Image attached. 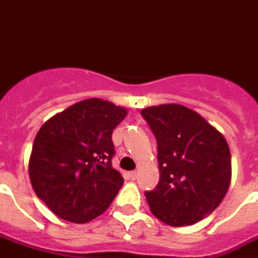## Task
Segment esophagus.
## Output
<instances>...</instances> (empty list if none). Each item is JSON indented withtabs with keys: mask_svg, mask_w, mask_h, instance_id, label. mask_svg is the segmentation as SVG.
I'll return each instance as SVG.
<instances>
[{
	"mask_svg": "<svg viewBox=\"0 0 258 258\" xmlns=\"http://www.w3.org/2000/svg\"><path fill=\"white\" fill-rule=\"evenodd\" d=\"M129 177H131L132 179H136L137 178V172H136V170H133V172L129 173Z\"/></svg>",
	"mask_w": 258,
	"mask_h": 258,
	"instance_id": "34e87169",
	"label": "esophagus"
}]
</instances>
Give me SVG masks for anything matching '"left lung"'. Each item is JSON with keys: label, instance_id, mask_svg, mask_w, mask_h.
Returning <instances> with one entry per match:
<instances>
[{"label": "left lung", "instance_id": "left-lung-1", "mask_svg": "<svg viewBox=\"0 0 258 258\" xmlns=\"http://www.w3.org/2000/svg\"><path fill=\"white\" fill-rule=\"evenodd\" d=\"M157 142L160 181L145 197L150 211L169 226H188L209 216L226 195L231 156L225 137L181 104L141 111Z\"/></svg>", "mask_w": 258, "mask_h": 258}]
</instances>
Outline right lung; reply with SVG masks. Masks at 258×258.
I'll use <instances>...</instances> for the list:
<instances>
[{
	"mask_svg": "<svg viewBox=\"0 0 258 258\" xmlns=\"http://www.w3.org/2000/svg\"><path fill=\"white\" fill-rule=\"evenodd\" d=\"M127 111L99 98L56 113L38 131L29 157L36 195L59 218L86 223L103 213L124 183L112 168V132Z\"/></svg>",
	"mask_w": 258,
	"mask_h": 258,
	"instance_id": "add662e5",
	"label": "right lung"
}]
</instances>
